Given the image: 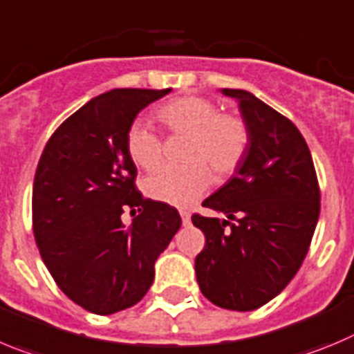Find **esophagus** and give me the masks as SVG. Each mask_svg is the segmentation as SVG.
Here are the masks:
<instances>
[{
	"label": "esophagus",
	"instance_id": "34e87169",
	"mask_svg": "<svg viewBox=\"0 0 354 354\" xmlns=\"http://www.w3.org/2000/svg\"><path fill=\"white\" fill-rule=\"evenodd\" d=\"M179 214H180V217H183V225H184V226L189 225V221H191V214H189V210L180 209V210H179Z\"/></svg>",
	"mask_w": 354,
	"mask_h": 354
}]
</instances>
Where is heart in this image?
I'll list each match as a JSON object with an SVG mask.
<instances>
[{"label":"heart","mask_w":354,"mask_h":354,"mask_svg":"<svg viewBox=\"0 0 354 354\" xmlns=\"http://www.w3.org/2000/svg\"><path fill=\"white\" fill-rule=\"evenodd\" d=\"M168 131L189 137L186 165L167 167L144 180L147 196L170 205H187L202 196L217 179H228L244 163L249 149V128L235 113H219L216 103L202 96H183L156 110ZM126 151L142 170H154L163 158L161 138L147 122L133 121L126 133Z\"/></svg>","instance_id":"1"}]
</instances>
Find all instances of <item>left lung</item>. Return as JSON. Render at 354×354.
Returning a JSON list of instances; mask_svg holds the SVG:
<instances>
[{"label": "left lung", "instance_id": "obj_1", "mask_svg": "<svg viewBox=\"0 0 354 354\" xmlns=\"http://www.w3.org/2000/svg\"><path fill=\"white\" fill-rule=\"evenodd\" d=\"M236 100L249 128L244 163L202 205L225 219L194 214L205 235L194 259L203 297L230 310L270 302L298 272L319 217V186L302 133L244 89H221Z\"/></svg>", "mask_w": 354, "mask_h": 354}]
</instances>
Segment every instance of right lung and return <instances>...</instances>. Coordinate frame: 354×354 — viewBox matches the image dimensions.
I'll return each mask as SVG.
<instances>
[{"mask_svg":"<svg viewBox=\"0 0 354 354\" xmlns=\"http://www.w3.org/2000/svg\"><path fill=\"white\" fill-rule=\"evenodd\" d=\"M171 89H112L54 131L33 184V232L41 259L77 306L106 316L140 302L154 263L180 228L177 209L145 200L126 133L142 109ZM126 206L141 212L126 229Z\"/></svg>","mask_w":354,"mask_h":354,"instance_id":"add662e5","label":"right lung"}]
</instances>
